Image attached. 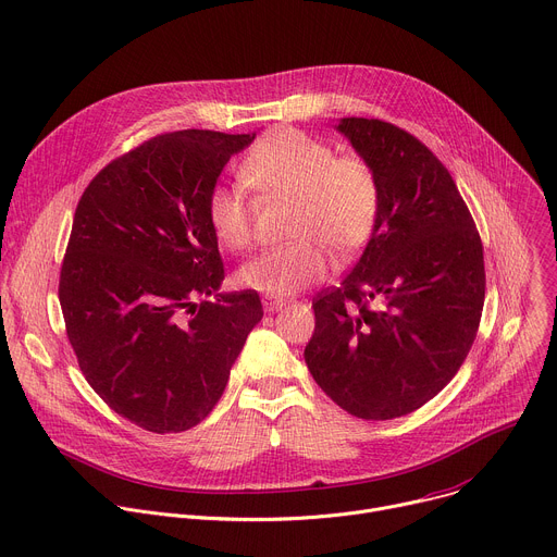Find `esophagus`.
Instances as JSON below:
<instances>
[{
    "mask_svg": "<svg viewBox=\"0 0 557 557\" xmlns=\"http://www.w3.org/2000/svg\"><path fill=\"white\" fill-rule=\"evenodd\" d=\"M262 307L267 313H273V311H280L284 307V301L277 299V297H271V295H264L262 297Z\"/></svg>",
    "mask_w": 557,
    "mask_h": 557,
    "instance_id": "obj_1",
    "label": "esophagus"
}]
</instances>
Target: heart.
Masks as SVG:
<instances>
[{"label": "heart", "instance_id": "b5f03b06", "mask_svg": "<svg viewBox=\"0 0 557 557\" xmlns=\"http://www.w3.org/2000/svg\"><path fill=\"white\" fill-rule=\"evenodd\" d=\"M242 180L264 201H293L288 246L260 252L239 269L252 290L284 297L324 280L329 256L350 260L369 244L382 207L375 169L360 156L335 148L297 128L264 135L242 162ZM256 207L243 184H218L207 197L213 235L228 250L252 242Z\"/></svg>", "mask_w": 557, "mask_h": 557}]
</instances>
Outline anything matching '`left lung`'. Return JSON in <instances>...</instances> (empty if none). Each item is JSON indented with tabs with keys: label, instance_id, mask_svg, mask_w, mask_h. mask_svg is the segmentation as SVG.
I'll return each mask as SVG.
<instances>
[{
	"label": "left lung",
	"instance_id": "obj_1",
	"mask_svg": "<svg viewBox=\"0 0 557 557\" xmlns=\"http://www.w3.org/2000/svg\"><path fill=\"white\" fill-rule=\"evenodd\" d=\"M377 173L382 207L358 264L313 297L305 348L318 386L350 416L393 420L460 371L484 307V250L446 166L411 133L367 117L337 124Z\"/></svg>",
	"mask_w": 557,
	"mask_h": 557
}]
</instances>
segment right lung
I'll return each mask as SVG.
<instances>
[{"label": "right lung", "mask_w": 557, "mask_h": 557, "mask_svg": "<svg viewBox=\"0 0 557 557\" xmlns=\"http://www.w3.org/2000/svg\"><path fill=\"white\" fill-rule=\"evenodd\" d=\"M252 139L150 137L99 171L77 205L60 273L66 335L92 391L150 433L188 431L215 409L264 315L256 290L218 293L224 262L207 218L222 169Z\"/></svg>", "instance_id": "1"}]
</instances>
